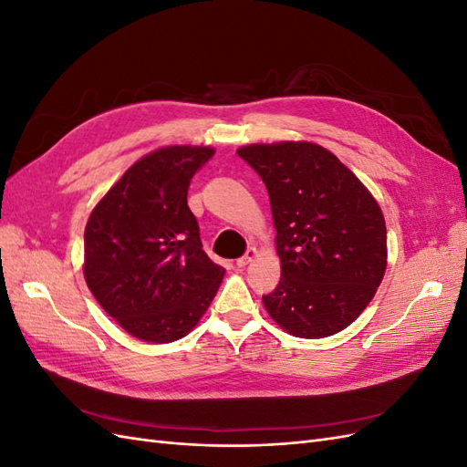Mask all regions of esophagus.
<instances>
[{"mask_svg": "<svg viewBox=\"0 0 467 467\" xmlns=\"http://www.w3.org/2000/svg\"><path fill=\"white\" fill-rule=\"evenodd\" d=\"M255 257H257V249H255V247H249V249L245 251V255L237 259V266H245V265H249Z\"/></svg>", "mask_w": 467, "mask_h": 467, "instance_id": "esophagus-1", "label": "esophagus"}]
</instances>
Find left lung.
Listing matches in <instances>:
<instances>
[{
  "label": "left lung",
  "instance_id": "left-lung-1",
  "mask_svg": "<svg viewBox=\"0 0 467 467\" xmlns=\"http://www.w3.org/2000/svg\"><path fill=\"white\" fill-rule=\"evenodd\" d=\"M237 155L271 199L282 273L263 296L268 316L302 338L343 331L386 273V222L374 196L317 144H253Z\"/></svg>",
  "mask_w": 467,
  "mask_h": 467
}]
</instances>
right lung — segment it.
Returning a JSON list of instances; mask_svg holds the SVG:
<instances>
[{"mask_svg":"<svg viewBox=\"0 0 467 467\" xmlns=\"http://www.w3.org/2000/svg\"><path fill=\"white\" fill-rule=\"evenodd\" d=\"M212 148H161L136 161L91 212L83 247L86 282L120 327L148 343L185 337L223 278L202 251L187 204L191 179Z\"/></svg>","mask_w":467,"mask_h":467,"instance_id":"obj_1","label":"right lung"}]
</instances>
